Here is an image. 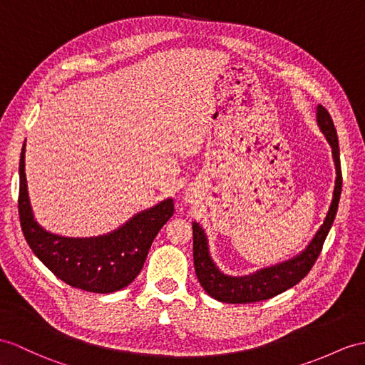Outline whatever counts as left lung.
I'll return each mask as SVG.
<instances>
[{
  "instance_id": "1",
  "label": "left lung",
  "mask_w": 365,
  "mask_h": 365,
  "mask_svg": "<svg viewBox=\"0 0 365 365\" xmlns=\"http://www.w3.org/2000/svg\"><path fill=\"white\" fill-rule=\"evenodd\" d=\"M316 122L331 147L333 163L336 168L333 200L330 207H328L322 226L317 229V232L311 238L305 250L292 257V259L268 266V268H262L247 275H227L212 260L207 235L200 223L193 221L192 229L195 272H197L200 285L210 297L225 302V304H254V302L266 300L282 294L283 291L297 285L309 272V269L313 268L319 254H321L325 238L331 229L337 206H339L342 189L337 133L330 113L322 105H317L316 108Z\"/></svg>"
}]
</instances>
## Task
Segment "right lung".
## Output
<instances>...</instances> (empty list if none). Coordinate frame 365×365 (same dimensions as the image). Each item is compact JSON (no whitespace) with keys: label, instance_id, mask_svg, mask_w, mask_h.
I'll return each instance as SVG.
<instances>
[{"label":"right lung","instance_id":"1","mask_svg":"<svg viewBox=\"0 0 365 365\" xmlns=\"http://www.w3.org/2000/svg\"><path fill=\"white\" fill-rule=\"evenodd\" d=\"M26 144L20 158L19 213L26 242L46 268L69 287L108 294L135 280L150 246L175 212L173 200L133 215L118 229L97 237H63L41 227L35 220L24 173Z\"/></svg>","mask_w":365,"mask_h":365}]
</instances>
